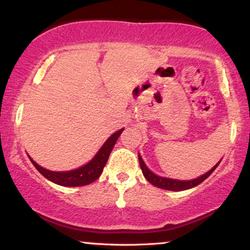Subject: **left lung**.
Here are the masks:
<instances>
[{
	"label": "left lung",
	"instance_id": "1",
	"mask_svg": "<svg viewBox=\"0 0 250 250\" xmlns=\"http://www.w3.org/2000/svg\"><path fill=\"white\" fill-rule=\"evenodd\" d=\"M139 162H140V167H141V169H142V173H143V175H145V177L147 179L148 182H150L151 185L155 186V187L166 189V190L180 191V190H186V189H190L193 187H196L197 185H200L201 182H203V181L207 179L209 175H210L215 170V169H216V167L220 165L221 161L217 163L216 166H214V167L211 168L209 171H207L205 175L197 177V179L189 180V181L167 179V177H162V176H159V175L154 174L153 171L149 170L147 166H146V163L143 162L141 155H139Z\"/></svg>",
	"mask_w": 250,
	"mask_h": 250
}]
</instances>
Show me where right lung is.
Here are the masks:
<instances>
[{"label":"right lung","mask_w":250,"mask_h":250,"mask_svg":"<svg viewBox=\"0 0 250 250\" xmlns=\"http://www.w3.org/2000/svg\"><path fill=\"white\" fill-rule=\"evenodd\" d=\"M123 129H120L116 133H114L110 137L104 142L101 149L97 151V154L94 156V159L87 165L82 166V167L74 169L70 171H51L48 169L42 168L34 161L31 157H29L30 161L35 166L37 170L41 173L45 179H48L51 182L56 183V185L64 186V187H81V186H87L89 183L94 182L100 177L102 174L103 168H104L105 163L108 161V157L113 150L114 146L119 139L120 135L122 134Z\"/></svg>","instance_id":"obj_1"}]
</instances>
